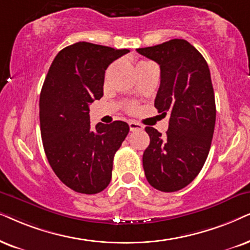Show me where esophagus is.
I'll use <instances>...</instances> for the list:
<instances>
[{
	"label": "esophagus",
	"mask_w": 250,
	"mask_h": 250,
	"mask_svg": "<svg viewBox=\"0 0 250 250\" xmlns=\"http://www.w3.org/2000/svg\"><path fill=\"white\" fill-rule=\"evenodd\" d=\"M129 128H130L131 131L143 130V129H144V127L141 125V123H138L136 121H129Z\"/></svg>",
	"instance_id": "esophagus-1"
}]
</instances>
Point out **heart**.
I'll return each instance as SVG.
<instances>
[{"mask_svg": "<svg viewBox=\"0 0 250 250\" xmlns=\"http://www.w3.org/2000/svg\"><path fill=\"white\" fill-rule=\"evenodd\" d=\"M148 63H152L150 61H140L137 63V65L136 67H140V65H144V64H148ZM127 109L129 110V112H134V110L136 109V105L135 104H129V105L127 106Z\"/></svg>", "mask_w": 250, "mask_h": 250, "instance_id": "b5f03b06", "label": "heart"}]
</instances>
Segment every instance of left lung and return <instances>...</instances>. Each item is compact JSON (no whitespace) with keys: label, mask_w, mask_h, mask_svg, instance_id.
I'll return each instance as SVG.
<instances>
[{"label":"left lung","mask_w":250,"mask_h":250,"mask_svg":"<svg viewBox=\"0 0 250 250\" xmlns=\"http://www.w3.org/2000/svg\"><path fill=\"white\" fill-rule=\"evenodd\" d=\"M137 52L160 65L154 107L162 115H169L166 137L152 127L145 128L150 136L143 153L145 176L158 190L178 191L198 175L210 151L216 102L209 65L183 39Z\"/></svg>","instance_id":"8db88e82"}]
</instances>
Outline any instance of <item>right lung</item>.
Masks as SVG:
<instances>
[{
  "instance_id": "add662e5",
  "label": "right lung",
  "mask_w": 250,
  "mask_h": 250,
  "mask_svg": "<svg viewBox=\"0 0 250 250\" xmlns=\"http://www.w3.org/2000/svg\"><path fill=\"white\" fill-rule=\"evenodd\" d=\"M129 49L76 42L55 56L40 93L43 150L67 187L97 194L109 185L113 159L129 132L128 123L90 125V104L104 94L108 65Z\"/></svg>"
}]
</instances>
